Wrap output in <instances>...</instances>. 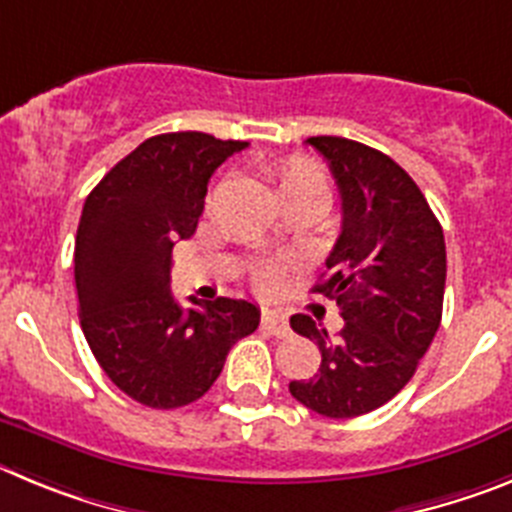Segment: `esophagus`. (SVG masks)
<instances>
[{
  "label": "esophagus",
  "mask_w": 512,
  "mask_h": 512,
  "mask_svg": "<svg viewBox=\"0 0 512 512\" xmlns=\"http://www.w3.org/2000/svg\"><path fill=\"white\" fill-rule=\"evenodd\" d=\"M262 329H267L270 334L275 336H288L290 334V326H288V316L283 311H265L262 313Z\"/></svg>",
  "instance_id": "34e87169"
}]
</instances>
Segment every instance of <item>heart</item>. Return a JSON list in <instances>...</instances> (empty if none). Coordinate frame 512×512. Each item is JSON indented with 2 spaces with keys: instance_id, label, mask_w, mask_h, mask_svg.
<instances>
[{
  "instance_id": "b5f03b06",
  "label": "heart",
  "mask_w": 512,
  "mask_h": 512,
  "mask_svg": "<svg viewBox=\"0 0 512 512\" xmlns=\"http://www.w3.org/2000/svg\"><path fill=\"white\" fill-rule=\"evenodd\" d=\"M270 176H273L278 196L285 206L290 204H311L324 206L329 201V173L321 168L313 158L306 155H288L270 165ZM283 237H270V245H280ZM280 283V267L278 265H262L255 270V285L260 290H273Z\"/></svg>"
}]
</instances>
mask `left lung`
<instances>
[{
    "mask_svg": "<svg viewBox=\"0 0 512 512\" xmlns=\"http://www.w3.org/2000/svg\"><path fill=\"white\" fill-rule=\"evenodd\" d=\"M342 196V234L311 293L336 301V339L296 313L290 326L319 344L321 367L290 395L326 418L375 411L400 393L441 324L446 247L421 188L385 153L344 137H308Z\"/></svg>",
    "mask_w": 512,
    "mask_h": 512,
    "instance_id": "8db88e82",
    "label": "left lung"
}]
</instances>
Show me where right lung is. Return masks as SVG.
<instances>
[{"label":"right lung","instance_id":"1","mask_svg":"<svg viewBox=\"0 0 512 512\" xmlns=\"http://www.w3.org/2000/svg\"><path fill=\"white\" fill-rule=\"evenodd\" d=\"M245 147L204 132L155 135L101 178L81 211V329L109 380L147 408L199 400L229 349L260 324L250 301L191 298L183 311L170 293L173 245L196 232L214 170Z\"/></svg>","mask_w":512,"mask_h":512}]
</instances>
